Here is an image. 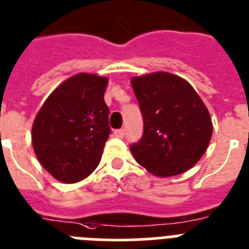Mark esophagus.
<instances>
[{
  "label": "esophagus",
  "mask_w": 249,
  "mask_h": 249,
  "mask_svg": "<svg viewBox=\"0 0 249 249\" xmlns=\"http://www.w3.org/2000/svg\"><path fill=\"white\" fill-rule=\"evenodd\" d=\"M114 135H115L116 138H123L125 135V130L124 129H116V130L114 131Z\"/></svg>",
  "instance_id": "34e87169"
}]
</instances>
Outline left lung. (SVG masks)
Listing matches in <instances>:
<instances>
[{
  "instance_id": "8db88e82",
  "label": "left lung",
  "mask_w": 249,
  "mask_h": 249,
  "mask_svg": "<svg viewBox=\"0 0 249 249\" xmlns=\"http://www.w3.org/2000/svg\"><path fill=\"white\" fill-rule=\"evenodd\" d=\"M144 122L142 137L130 145L135 160L157 177L187 172L212 138V120L199 95L184 79L154 72L131 79Z\"/></svg>"
}]
</instances>
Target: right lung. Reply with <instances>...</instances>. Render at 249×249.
Masks as SVG:
<instances>
[{
	"label": "right lung",
	"instance_id": "obj_1",
	"mask_svg": "<svg viewBox=\"0 0 249 249\" xmlns=\"http://www.w3.org/2000/svg\"><path fill=\"white\" fill-rule=\"evenodd\" d=\"M107 77L77 73L46 99L32 125V145L41 165L64 183L96 169L111 129L104 101Z\"/></svg>",
	"mask_w": 249,
	"mask_h": 249
}]
</instances>
